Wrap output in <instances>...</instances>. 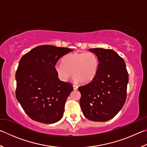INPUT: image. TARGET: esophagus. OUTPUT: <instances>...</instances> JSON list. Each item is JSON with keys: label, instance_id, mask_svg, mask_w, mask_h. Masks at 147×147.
<instances>
[{"label": "esophagus", "instance_id": "esophagus-1", "mask_svg": "<svg viewBox=\"0 0 147 147\" xmlns=\"http://www.w3.org/2000/svg\"><path fill=\"white\" fill-rule=\"evenodd\" d=\"M73 89H74V90H76V89H78V86L76 85H73Z\"/></svg>", "mask_w": 147, "mask_h": 147}]
</instances>
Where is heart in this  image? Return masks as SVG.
<instances>
[{"label": "heart", "instance_id": "1", "mask_svg": "<svg viewBox=\"0 0 147 147\" xmlns=\"http://www.w3.org/2000/svg\"><path fill=\"white\" fill-rule=\"evenodd\" d=\"M99 67L98 57L91 52L67 54L62 59V63L56 64L55 71L59 79L67 81L71 76L82 84H88L95 78Z\"/></svg>", "mask_w": 147, "mask_h": 147}]
</instances>
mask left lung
<instances>
[{
    "label": "left lung",
    "instance_id": "8db88e82",
    "mask_svg": "<svg viewBox=\"0 0 147 147\" xmlns=\"http://www.w3.org/2000/svg\"><path fill=\"white\" fill-rule=\"evenodd\" d=\"M98 57L97 74L91 82L80 86L84 115L93 121H107L123 108L126 98L128 73L124 59L111 49H90Z\"/></svg>",
    "mask_w": 147,
    "mask_h": 147
}]
</instances>
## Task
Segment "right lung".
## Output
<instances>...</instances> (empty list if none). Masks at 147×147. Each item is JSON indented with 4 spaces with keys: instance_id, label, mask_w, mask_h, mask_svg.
I'll return each instance as SVG.
<instances>
[{
    "instance_id": "add662e5",
    "label": "right lung",
    "mask_w": 147,
    "mask_h": 147,
    "mask_svg": "<svg viewBox=\"0 0 147 147\" xmlns=\"http://www.w3.org/2000/svg\"><path fill=\"white\" fill-rule=\"evenodd\" d=\"M71 51L63 47L41 45L20 59L16 74V95L32 120L53 124L63 117L65 104L73 87L58 78L54 67L62 56Z\"/></svg>"
}]
</instances>
